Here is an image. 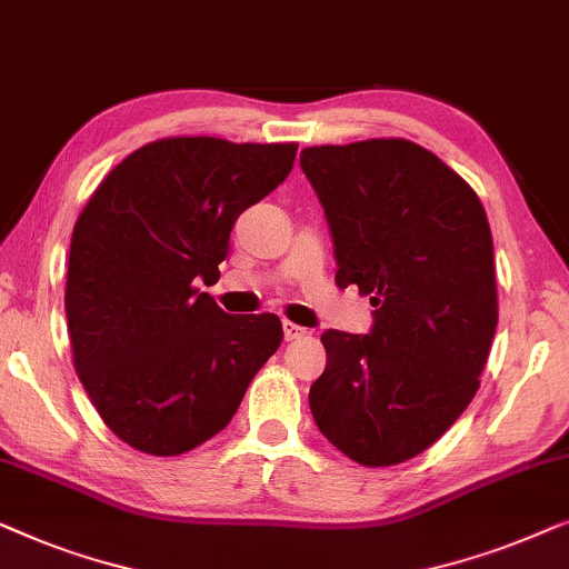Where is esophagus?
<instances>
[{
    "label": "esophagus",
    "mask_w": 569,
    "mask_h": 569,
    "mask_svg": "<svg viewBox=\"0 0 569 569\" xmlns=\"http://www.w3.org/2000/svg\"><path fill=\"white\" fill-rule=\"evenodd\" d=\"M303 335H307V327L293 325V322H283V338L286 340H299V338H303Z\"/></svg>",
    "instance_id": "34e87169"
}]
</instances>
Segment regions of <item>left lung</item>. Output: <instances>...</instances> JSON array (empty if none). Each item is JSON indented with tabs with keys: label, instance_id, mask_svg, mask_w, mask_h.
<instances>
[{
	"label": "left lung",
	"instance_id": "1",
	"mask_svg": "<svg viewBox=\"0 0 569 569\" xmlns=\"http://www.w3.org/2000/svg\"><path fill=\"white\" fill-rule=\"evenodd\" d=\"M340 288L371 296V335L327 330L309 389L348 459L391 467L433 446L479 389L498 327L492 234L475 190L407 139L309 147Z\"/></svg>",
	"mask_w": 569,
	"mask_h": 569
}]
</instances>
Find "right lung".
Returning <instances> with one entry per match:
<instances>
[{"label":"right lung","instance_id":"right-lung-1","mask_svg":"<svg viewBox=\"0 0 569 569\" xmlns=\"http://www.w3.org/2000/svg\"><path fill=\"white\" fill-rule=\"evenodd\" d=\"M296 143L172 136L108 172L71 231L67 307L79 381L136 451L178 456L229 426L283 340L276 315L234 317L219 281L244 208L291 172Z\"/></svg>","mask_w":569,"mask_h":569}]
</instances>
